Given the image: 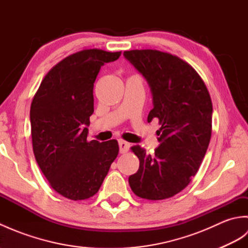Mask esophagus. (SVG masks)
I'll return each instance as SVG.
<instances>
[{
	"mask_svg": "<svg viewBox=\"0 0 248 248\" xmlns=\"http://www.w3.org/2000/svg\"><path fill=\"white\" fill-rule=\"evenodd\" d=\"M118 145H119V152L120 154H125V152H128L130 149V144L127 143V141H124L123 140H120L118 141Z\"/></svg>",
	"mask_w": 248,
	"mask_h": 248,
	"instance_id": "1",
	"label": "esophagus"
}]
</instances>
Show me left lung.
Listing matches in <instances>:
<instances>
[{
	"label": "left lung",
	"instance_id": "1",
	"mask_svg": "<svg viewBox=\"0 0 248 248\" xmlns=\"http://www.w3.org/2000/svg\"><path fill=\"white\" fill-rule=\"evenodd\" d=\"M124 56L150 87L154 108L148 121L157 118L161 124L160 145L154 155L132 147L140 168L129 177V184L140 198L172 197L191 182L207 152L212 131L211 98L194 68L175 55L132 50Z\"/></svg>",
	"mask_w": 248,
	"mask_h": 248
}]
</instances>
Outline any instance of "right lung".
I'll use <instances>...</instances> for the list:
<instances>
[{"instance_id": "add662e5", "label": "right lung", "mask_w": 248, "mask_h": 248, "mask_svg": "<svg viewBox=\"0 0 248 248\" xmlns=\"http://www.w3.org/2000/svg\"><path fill=\"white\" fill-rule=\"evenodd\" d=\"M121 52L89 49L66 57L46 73L31 105L37 164L62 196L83 200L96 194L118 155L116 140H87L93 113V83L101 67Z\"/></svg>"}]
</instances>
